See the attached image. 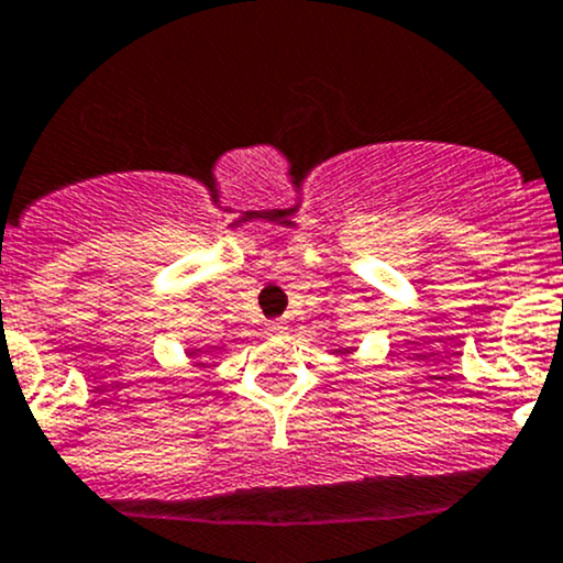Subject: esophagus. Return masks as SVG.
I'll use <instances>...</instances> for the list:
<instances>
[{"instance_id":"obj_1","label":"esophagus","mask_w":563,"mask_h":563,"mask_svg":"<svg viewBox=\"0 0 563 563\" xmlns=\"http://www.w3.org/2000/svg\"><path fill=\"white\" fill-rule=\"evenodd\" d=\"M288 323L286 321H269L266 323V334H286Z\"/></svg>"}]
</instances>
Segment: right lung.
I'll return each mask as SVG.
<instances>
[{
  "instance_id": "add662e5",
  "label": "right lung",
  "mask_w": 563,
  "mask_h": 563,
  "mask_svg": "<svg viewBox=\"0 0 563 563\" xmlns=\"http://www.w3.org/2000/svg\"><path fill=\"white\" fill-rule=\"evenodd\" d=\"M196 354H198V349H192V351H190V356H196Z\"/></svg>"
}]
</instances>
